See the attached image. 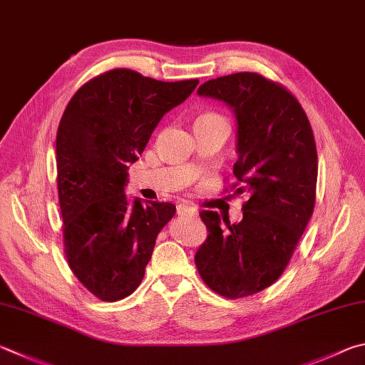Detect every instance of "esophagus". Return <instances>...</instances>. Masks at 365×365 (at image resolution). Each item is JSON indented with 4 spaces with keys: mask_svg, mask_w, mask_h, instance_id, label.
Listing matches in <instances>:
<instances>
[{
    "mask_svg": "<svg viewBox=\"0 0 365 365\" xmlns=\"http://www.w3.org/2000/svg\"><path fill=\"white\" fill-rule=\"evenodd\" d=\"M177 214L178 215H182V217H195L197 212H196V209L193 207V205H190V204H178L177 205Z\"/></svg>",
    "mask_w": 365,
    "mask_h": 365,
    "instance_id": "esophagus-1",
    "label": "esophagus"
}]
</instances>
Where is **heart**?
Segmentation results:
<instances>
[{
  "label": "heart",
  "mask_w": 365,
  "mask_h": 365,
  "mask_svg": "<svg viewBox=\"0 0 365 365\" xmlns=\"http://www.w3.org/2000/svg\"><path fill=\"white\" fill-rule=\"evenodd\" d=\"M197 121H225V119L220 115L207 113V115H202L201 118H197Z\"/></svg>",
  "instance_id": "obj_1"
}]
</instances>
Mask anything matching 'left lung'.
<instances>
[{
	"label": "left lung",
	"instance_id": "left-lung-1",
	"mask_svg": "<svg viewBox=\"0 0 365 365\" xmlns=\"http://www.w3.org/2000/svg\"><path fill=\"white\" fill-rule=\"evenodd\" d=\"M197 96L228 105L236 118V195H246L242 220L230 225L202 210L209 236L195 263L202 281L227 298L254 295L286 269L313 215L317 151L302 105L258 73L204 83Z\"/></svg>",
	"mask_w": 365,
	"mask_h": 365
}]
</instances>
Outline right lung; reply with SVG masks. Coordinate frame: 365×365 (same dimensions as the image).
<instances>
[{
    "mask_svg": "<svg viewBox=\"0 0 365 365\" xmlns=\"http://www.w3.org/2000/svg\"><path fill=\"white\" fill-rule=\"evenodd\" d=\"M197 83L116 68L79 88L63 111L56 160L65 255L79 282L103 302L140 286L156 237L175 214L170 202L129 201L128 169Z\"/></svg>",
    "mask_w": 365,
    "mask_h": 365,
    "instance_id": "1",
    "label": "right lung"
}]
</instances>
